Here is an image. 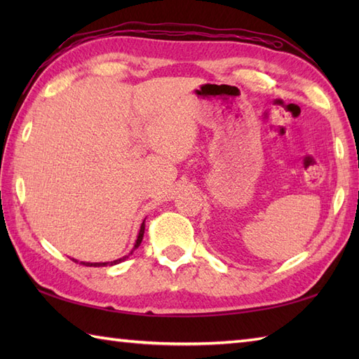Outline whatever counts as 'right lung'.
Here are the masks:
<instances>
[{"mask_svg": "<svg viewBox=\"0 0 359 359\" xmlns=\"http://www.w3.org/2000/svg\"><path fill=\"white\" fill-rule=\"evenodd\" d=\"M143 233H144V222L142 224V226H140V231H139V236H137V241H135V243H134V248H133V251L135 250V248H139V245L142 243V239H143ZM133 251L129 255H133ZM126 257H129V256H123V257H120V259H117V261H112V262H80V264H83V265H86V266H104V265H116V264H120V262H123ZM72 261H75V259H72ZM77 262V261H75Z\"/></svg>", "mask_w": 359, "mask_h": 359, "instance_id": "obj_1", "label": "right lung"}]
</instances>
